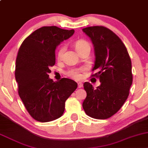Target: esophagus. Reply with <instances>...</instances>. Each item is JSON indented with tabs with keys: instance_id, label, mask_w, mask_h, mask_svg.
<instances>
[{
	"instance_id": "obj_1",
	"label": "esophagus",
	"mask_w": 148,
	"mask_h": 148,
	"mask_svg": "<svg viewBox=\"0 0 148 148\" xmlns=\"http://www.w3.org/2000/svg\"><path fill=\"white\" fill-rule=\"evenodd\" d=\"M82 86H83V84H82V82H79V83H78V87H79V88H82Z\"/></svg>"
}]
</instances>
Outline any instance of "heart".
Here are the masks:
<instances>
[{
  "label": "heart",
  "mask_w": 148,
  "mask_h": 148,
  "mask_svg": "<svg viewBox=\"0 0 148 148\" xmlns=\"http://www.w3.org/2000/svg\"><path fill=\"white\" fill-rule=\"evenodd\" d=\"M75 47L77 50L78 51V52H80L81 51L84 49H90V44L86 40L81 39V40H78L77 41H76ZM65 50H66L65 45H62L59 48L58 52H57V58L59 60H61L62 58ZM82 70H83L82 69H71L66 71V74L71 78L78 79L81 77L80 72Z\"/></svg>",
  "instance_id": "heart-1"
}]
</instances>
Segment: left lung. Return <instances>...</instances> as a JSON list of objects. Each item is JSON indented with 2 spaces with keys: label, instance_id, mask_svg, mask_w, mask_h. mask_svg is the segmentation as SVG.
<instances>
[{
  "label": "left lung",
  "instance_id": "8db88e82",
  "mask_svg": "<svg viewBox=\"0 0 148 148\" xmlns=\"http://www.w3.org/2000/svg\"><path fill=\"white\" fill-rule=\"evenodd\" d=\"M94 47L95 64L91 77L99 78L101 85L95 89L84 84L86 98L82 106L86 115L96 119H106L117 113L129 95L133 83L130 56L121 39L103 26L82 29Z\"/></svg>",
  "mask_w": 148,
  "mask_h": 148
}]
</instances>
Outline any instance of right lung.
I'll list each match as a JSON object with an SVG mask.
<instances>
[{
  "instance_id": "add662e5",
  "label": "right lung",
  "mask_w": 148,
  "mask_h": 148,
  "mask_svg": "<svg viewBox=\"0 0 148 148\" xmlns=\"http://www.w3.org/2000/svg\"><path fill=\"white\" fill-rule=\"evenodd\" d=\"M74 33V29L45 26L34 31L22 43L15 63V76L18 94L34 119L49 122L61 117L65 101L77 89V84L62 78H49L55 64L56 47Z\"/></svg>"
}]
</instances>
